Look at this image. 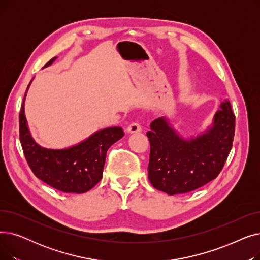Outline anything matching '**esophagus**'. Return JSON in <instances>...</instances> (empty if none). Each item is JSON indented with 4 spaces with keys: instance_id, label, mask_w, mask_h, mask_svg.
I'll return each instance as SVG.
<instances>
[{
    "instance_id": "obj_1",
    "label": "esophagus",
    "mask_w": 260,
    "mask_h": 260,
    "mask_svg": "<svg viewBox=\"0 0 260 260\" xmlns=\"http://www.w3.org/2000/svg\"><path fill=\"white\" fill-rule=\"evenodd\" d=\"M126 131H127V133H131V134L139 133V132L142 131V127H141V125L139 124L138 122H133V123H131V124L127 126Z\"/></svg>"
}]
</instances>
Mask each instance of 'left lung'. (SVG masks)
<instances>
[{"label": "left lung", "instance_id": "left-lung-1", "mask_svg": "<svg viewBox=\"0 0 260 260\" xmlns=\"http://www.w3.org/2000/svg\"><path fill=\"white\" fill-rule=\"evenodd\" d=\"M235 115L229 100L220 104L213 125L197 137L184 139L168 119L158 118L146 133L151 145L148 179L169 195L192 192L214 180L231 152Z\"/></svg>", "mask_w": 260, "mask_h": 260}]
</instances>
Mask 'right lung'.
I'll return each instance as SVG.
<instances>
[{
    "label": "right lung",
    "mask_w": 260,
    "mask_h": 260,
    "mask_svg": "<svg viewBox=\"0 0 260 260\" xmlns=\"http://www.w3.org/2000/svg\"><path fill=\"white\" fill-rule=\"evenodd\" d=\"M56 59L52 58L44 67ZM24 101L19 116L20 141L32 173L40 180L64 193L82 194L92 188L102 179L107 149L124 136L123 129L119 126L101 129L83 142L64 149L41 147L27 126Z\"/></svg>",
    "instance_id": "obj_1"
}]
</instances>
